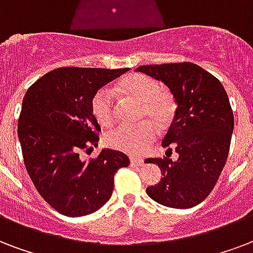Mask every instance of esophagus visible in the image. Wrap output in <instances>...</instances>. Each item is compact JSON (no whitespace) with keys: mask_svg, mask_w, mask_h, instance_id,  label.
<instances>
[{"mask_svg":"<svg viewBox=\"0 0 253 253\" xmlns=\"http://www.w3.org/2000/svg\"><path fill=\"white\" fill-rule=\"evenodd\" d=\"M130 163H131V166H143L144 161L143 159H140V158L130 157Z\"/></svg>","mask_w":253,"mask_h":253,"instance_id":"34e87169","label":"esophagus"}]
</instances>
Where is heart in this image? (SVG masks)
<instances>
[{
  "label": "heart",
  "instance_id": "b5f03b06",
  "mask_svg": "<svg viewBox=\"0 0 253 253\" xmlns=\"http://www.w3.org/2000/svg\"><path fill=\"white\" fill-rule=\"evenodd\" d=\"M118 90L125 96L140 102L139 121L136 126H119L106 135V144L111 148L130 154L146 150L157 136V123L167 128L176 114V101L169 90L162 88L159 81L144 74H131L118 84ZM91 113L102 127L111 126L115 121L117 107L107 88H99L91 98Z\"/></svg>",
  "mask_w": 253,
  "mask_h": 253
}]
</instances>
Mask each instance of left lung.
I'll return each mask as SVG.
<instances>
[{"mask_svg": "<svg viewBox=\"0 0 253 253\" xmlns=\"http://www.w3.org/2000/svg\"><path fill=\"white\" fill-rule=\"evenodd\" d=\"M136 71L167 84L178 105L162 143L167 157L147 159L163 178L146 192L167 207H195L213 190L228 158L234 131L228 95L216 77L195 63L144 65ZM172 149L178 152L176 161L168 157Z\"/></svg>", "mask_w": 253, "mask_h": 253, "instance_id": "left-lung-1", "label": "left lung"}]
</instances>
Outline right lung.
I'll list each match as a JSON object with an SVG mask.
<instances>
[{
  "label": "right lung",
  "mask_w": 253,
  "mask_h": 253,
  "mask_svg": "<svg viewBox=\"0 0 253 253\" xmlns=\"http://www.w3.org/2000/svg\"><path fill=\"white\" fill-rule=\"evenodd\" d=\"M127 70L59 67L25 94L18 118L25 167L38 194L62 215L84 216L105 206L114 175L130 165L126 154L110 148L88 161L80 158L99 140L92 95Z\"/></svg>",
  "instance_id": "obj_1"
}]
</instances>
